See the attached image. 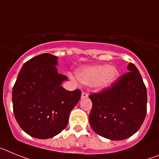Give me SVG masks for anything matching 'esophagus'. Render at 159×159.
I'll return each mask as SVG.
<instances>
[{
	"mask_svg": "<svg viewBox=\"0 0 159 159\" xmlns=\"http://www.w3.org/2000/svg\"><path fill=\"white\" fill-rule=\"evenodd\" d=\"M88 96H89V95H88V93H85V92H82V93H81V99L87 98Z\"/></svg>",
	"mask_w": 159,
	"mask_h": 159,
	"instance_id": "esophagus-1",
	"label": "esophagus"
}]
</instances>
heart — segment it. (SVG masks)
Returning <instances> with one entry per match:
<instances>
[{"mask_svg":"<svg viewBox=\"0 0 159 159\" xmlns=\"http://www.w3.org/2000/svg\"><path fill=\"white\" fill-rule=\"evenodd\" d=\"M119 77V70L114 66L93 65L78 69L76 78L84 85L102 90L110 87Z\"/></svg>","mask_w":159,"mask_h":159,"instance_id":"obj_1","label":"heart"}]
</instances>
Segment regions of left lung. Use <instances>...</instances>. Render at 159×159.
I'll return each instance as SVG.
<instances>
[{"label":"left lung","instance_id":"1","mask_svg":"<svg viewBox=\"0 0 159 159\" xmlns=\"http://www.w3.org/2000/svg\"><path fill=\"white\" fill-rule=\"evenodd\" d=\"M127 70L111 87L89 95L93 103L89 116L91 127L110 140H124L134 134L146 118V88L134 65L129 63Z\"/></svg>","mask_w":159,"mask_h":159}]
</instances>
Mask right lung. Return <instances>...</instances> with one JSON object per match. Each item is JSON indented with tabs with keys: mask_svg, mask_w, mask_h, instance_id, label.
I'll return each mask as SVG.
<instances>
[{
	"mask_svg": "<svg viewBox=\"0 0 159 159\" xmlns=\"http://www.w3.org/2000/svg\"><path fill=\"white\" fill-rule=\"evenodd\" d=\"M57 57L42 53L26 61L13 88V113L20 127L32 137L53 138L68 124L81 91L61 86L67 80L58 74Z\"/></svg>",
	"mask_w": 159,
	"mask_h": 159,
	"instance_id": "add662e5",
	"label": "right lung"
}]
</instances>
